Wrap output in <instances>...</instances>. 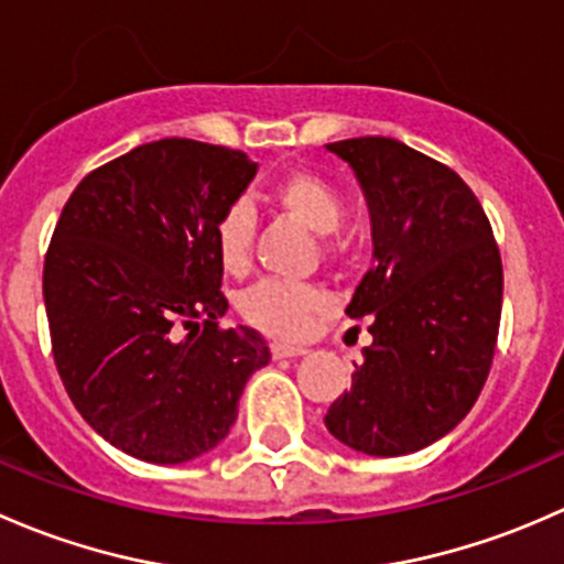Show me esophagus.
<instances>
[{
  "mask_svg": "<svg viewBox=\"0 0 564 564\" xmlns=\"http://www.w3.org/2000/svg\"><path fill=\"white\" fill-rule=\"evenodd\" d=\"M271 356L274 358H299L306 356L304 345H288V341H271Z\"/></svg>",
  "mask_w": 564,
  "mask_h": 564,
  "instance_id": "obj_1",
  "label": "esophagus"
}]
</instances>
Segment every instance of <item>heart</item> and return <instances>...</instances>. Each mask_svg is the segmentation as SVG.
I'll return each mask as SVG.
<instances>
[{
    "mask_svg": "<svg viewBox=\"0 0 564 564\" xmlns=\"http://www.w3.org/2000/svg\"><path fill=\"white\" fill-rule=\"evenodd\" d=\"M265 203L293 219L301 228L317 234V252L328 263H341L350 254V236L341 230L345 197L336 184L315 171H288L265 193ZM254 219L247 206L234 203L214 225V247L228 274H243L252 260ZM328 299L315 284L263 280L239 295V315L252 328L282 339H299L325 310Z\"/></svg>",
    "mask_w": 564,
    "mask_h": 564,
    "instance_id": "1",
    "label": "heart"
}]
</instances>
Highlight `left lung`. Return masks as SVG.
<instances>
[{
  "label": "left lung",
  "instance_id": "left-lung-1",
  "mask_svg": "<svg viewBox=\"0 0 564 564\" xmlns=\"http://www.w3.org/2000/svg\"><path fill=\"white\" fill-rule=\"evenodd\" d=\"M328 149L369 200L375 265L345 310L371 317V345L325 426L361 454H415L473 410L489 377L502 258L484 206L448 165L382 135Z\"/></svg>",
  "mask_w": 564,
  "mask_h": 564
}]
</instances>
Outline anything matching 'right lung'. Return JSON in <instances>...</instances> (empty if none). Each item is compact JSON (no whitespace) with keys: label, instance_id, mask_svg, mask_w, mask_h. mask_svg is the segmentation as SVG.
I'll return each mask as SVG.
<instances>
[{"label":"right lung","instance_id":"add662e5","mask_svg":"<svg viewBox=\"0 0 564 564\" xmlns=\"http://www.w3.org/2000/svg\"><path fill=\"white\" fill-rule=\"evenodd\" d=\"M254 171L239 149L162 138L95 167L62 208L43 265L51 350L75 410L124 454L212 451L271 361L258 330L219 325L214 225Z\"/></svg>","mask_w":564,"mask_h":564}]
</instances>
